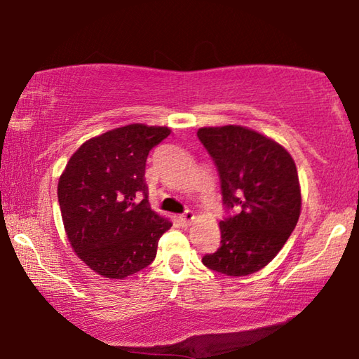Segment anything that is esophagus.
Returning a JSON list of instances; mask_svg holds the SVG:
<instances>
[{"label":"esophagus","instance_id":"1","mask_svg":"<svg viewBox=\"0 0 359 359\" xmlns=\"http://www.w3.org/2000/svg\"><path fill=\"white\" fill-rule=\"evenodd\" d=\"M193 220H194V214H193L191 210H187L185 214H182L179 217V222H180L182 226H188V224H191Z\"/></svg>","mask_w":359,"mask_h":359}]
</instances>
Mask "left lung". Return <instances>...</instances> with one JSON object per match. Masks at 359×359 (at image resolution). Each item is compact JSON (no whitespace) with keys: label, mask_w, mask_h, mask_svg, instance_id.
Masks as SVG:
<instances>
[{"label":"left lung","mask_w":359,"mask_h":359,"mask_svg":"<svg viewBox=\"0 0 359 359\" xmlns=\"http://www.w3.org/2000/svg\"><path fill=\"white\" fill-rule=\"evenodd\" d=\"M198 137L214 160L223 204L220 247L204 266L231 277L263 269L282 250L301 215V185L288 150L241 125L204 126Z\"/></svg>","instance_id":"8db88e82"}]
</instances>
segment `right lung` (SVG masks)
<instances>
[{"mask_svg": "<svg viewBox=\"0 0 359 359\" xmlns=\"http://www.w3.org/2000/svg\"><path fill=\"white\" fill-rule=\"evenodd\" d=\"M169 135L168 126L144 123L106 131L85 141L60 175L66 236L77 257L101 277L123 280L142 271L172 226L150 209L144 180L149 151Z\"/></svg>", "mask_w": 359, "mask_h": 359, "instance_id": "1", "label": "right lung"}]
</instances>
